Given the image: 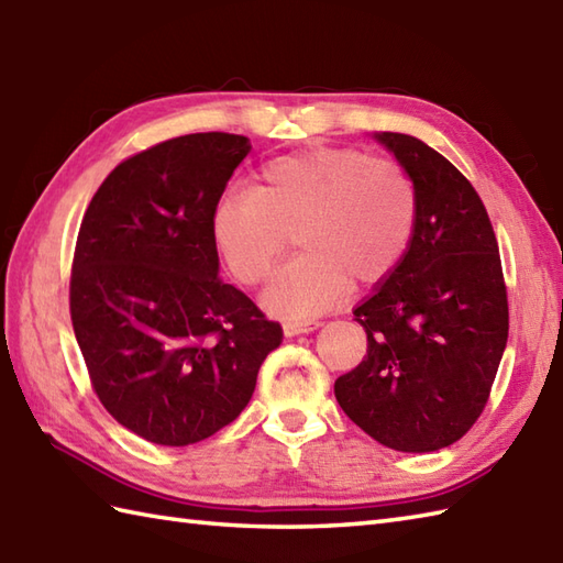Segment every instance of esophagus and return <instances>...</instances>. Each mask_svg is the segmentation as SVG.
<instances>
[{
    "label": "esophagus",
    "instance_id": "obj_1",
    "mask_svg": "<svg viewBox=\"0 0 563 563\" xmlns=\"http://www.w3.org/2000/svg\"><path fill=\"white\" fill-rule=\"evenodd\" d=\"M321 327V321L317 319H305V321H285L283 331L285 336H300V333H312L314 329Z\"/></svg>",
    "mask_w": 563,
    "mask_h": 563
}]
</instances>
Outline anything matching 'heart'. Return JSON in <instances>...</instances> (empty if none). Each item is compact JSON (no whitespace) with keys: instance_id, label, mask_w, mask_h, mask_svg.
Segmentation results:
<instances>
[{"instance_id":"obj_1","label":"heart","mask_w":563,"mask_h":563,"mask_svg":"<svg viewBox=\"0 0 563 563\" xmlns=\"http://www.w3.org/2000/svg\"><path fill=\"white\" fill-rule=\"evenodd\" d=\"M416 184L401 164L353 147H314L271 159L256 186L234 188L212 236L242 285H258L297 242L302 254L275 275L263 305L285 319L333 307L353 280L375 285L409 254Z\"/></svg>"}]
</instances>
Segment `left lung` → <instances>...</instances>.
Segmentation results:
<instances>
[{"label": "left lung", "instance_id": "1", "mask_svg": "<svg viewBox=\"0 0 563 563\" xmlns=\"http://www.w3.org/2000/svg\"><path fill=\"white\" fill-rule=\"evenodd\" d=\"M416 184L409 254L353 309L367 355L336 379L345 416L399 452H435L470 430L508 341V292L492 220L440 152L377 133Z\"/></svg>", "mask_w": 563, "mask_h": 563}]
</instances>
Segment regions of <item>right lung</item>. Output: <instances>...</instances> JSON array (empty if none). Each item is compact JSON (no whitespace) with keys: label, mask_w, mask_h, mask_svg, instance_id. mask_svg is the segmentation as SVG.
<instances>
[{"label":"right lung","mask_w":563,"mask_h":563,"mask_svg":"<svg viewBox=\"0 0 563 563\" xmlns=\"http://www.w3.org/2000/svg\"><path fill=\"white\" fill-rule=\"evenodd\" d=\"M251 150L194 133L121 162L79 227L69 314L91 387L118 423L184 448L244 411L278 321L220 278L212 218Z\"/></svg>","instance_id":"obj_1"}]
</instances>
